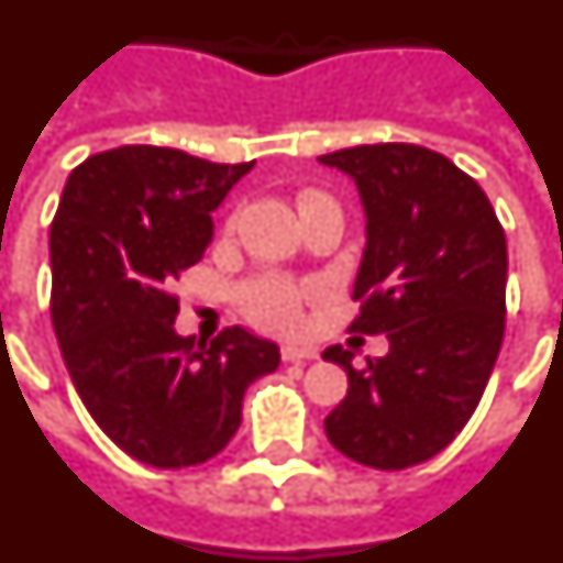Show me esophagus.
<instances>
[{
  "label": "esophagus",
  "instance_id": "1",
  "mask_svg": "<svg viewBox=\"0 0 563 563\" xmlns=\"http://www.w3.org/2000/svg\"><path fill=\"white\" fill-rule=\"evenodd\" d=\"M283 361L286 363H297V361H314L318 357V349L311 346H297V343H286V346L280 349Z\"/></svg>",
  "mask_w": 563,
  "mask_h": 563
}]
</instances>
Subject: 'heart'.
Here are the masks:
<instances>
[{"instance_id": "b5f03b06", "label": "heart", "mask_w": 563, "mask_h": 563, "mask_svg": "<svg viewBox=\"0 0 563 563\" xmlns=\"http://www.w3.org/2000/svg\"><path fill=\"white\" fill-rule=\"evenodd\" d=\"M306 291L295 280L283 274H263L249 289L243 291V303L254 323L274 329V332H289L300 320Z\"/></svg>"}]
</instances>
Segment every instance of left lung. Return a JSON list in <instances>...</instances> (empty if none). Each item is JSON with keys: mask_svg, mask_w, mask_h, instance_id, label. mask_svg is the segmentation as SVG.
Segmentation results:
<instances>
[{"mask_svg": "<svg viewBox=\"0 0 563 563\" xmlns=\"http://www.w3.org/2000/svg\"><path fill=\"white\" fill-rule=\"evenodd\" d=\"M349 174L366 214L349 332L386 334L389 352L349 375L323 420L338 452L406 470L446 450L472 418L498 361L507 314V238L470 174L423 145H354L318 157Z\"/></svg>", "mask_w": 563, "mask_h": 563, "instance_id": "1", "label": "left lung"}]
</instances>
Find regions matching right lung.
I'll use <instances>...</instances> for the list:
<instances>
[{"label": "right lung", "instance_id": "1", "mask_svg": "<svg viewBox=\"0 0 563 563\" xmlns=\"http://www.w3.org/2000/svg\"><path fill=\"white\" fill-rule=\"evenodd\" d=\"M254 163L122 145L70 172L51 223V318L68 375L97 427L157 470L225 450L245 389L280 349L240 325L197 343L174 329L179 274L200 263L211 211Z\"/></svg>", "mask_w": 563, "mask_h": 563}]
</instances>
